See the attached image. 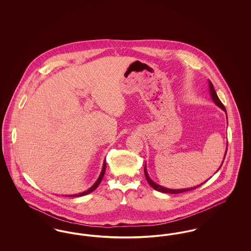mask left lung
Listing matches in <instances>:
<instances>
[{
    "label": "left lung",
    "mask_w": 251,
    "mask_h": 251,
    "mask_svg": "<svg viewBox=\"0 0 251 251\" xmlns=\"http://www.w3.org/2000/svg\"><path fill=\"white\" fill-rule=\"evenodd\" d=\"M209 88H210V94H211V97H212V100H214V102H215V104L218 106V107L221 108L223 111H225V113L227 114V111H226V108L225 106L223 105V103L221 102V100H219V98L217 97V94H216V92H215V88H214V85L212 84V82L209 80ZM226 154H227V151H226V152H225V155H224V159H225V157H226ZM223 162H224V160H223ZM223 164V163H222ZM222 164H221V166H222ZM220 166V167H221ZM219 167V168H220ZM219 168L217 169V171L219 170ZM144 173H145V176H146V179L148 180V182H149V184L153 188V189H155L157 191L159 192H163V193H167V194H179V193H183V192L189 191V190H193V189H196L197 187H200L201 185H202L203 183H201V185H198V186H195V187H193V188H186V189H169V188H166V187H163V186H161V185H159V184H157L155 183L152 179L150 178V176H149V174H148V172H147V168H146V166L144 167ZM208 180V179H207Z\"/></svg>",
    "instance_id": "left-lung-1"
}]
</instances>
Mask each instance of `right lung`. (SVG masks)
I'll use <instances>...</instances> for the list:
<instances>
[{
    "label": "right lung",
    "mask_w": 251,
    "mask_h": 251,
    "mask_svg": "<svg viewBox=\"0 0 251 251\" xmlns=\"http://www.w3.org/2000/svg\"><path fill=\"white\" fill-rule=\"evenodd\" d=\"M105 168H106V162L104 161V162H103V166H102V169H101V172H100V174L99 178H98V179L96 180L95 183H94V184H93L89 189H87L86 191L82 192V193H79V194H76V195H71V196H68V197H82V196H85V195H87V194H89V193L94 191L96 188L99 186V184L100 183L101 179H102L103 176H104Z\"/></svg>",
    "instance_id": "add662e5"
}]
</instances>
